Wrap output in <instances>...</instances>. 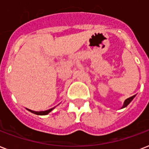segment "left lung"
I'll return each instance as SVG.
<instances>
[{"mask_svg":"<svg viewBox=\"0 0 149 149\" xmlns=\"http://www.w3.org/2000/svg\"><path fill=\"white\" fill-rule=\"evenodd\" d=\"M134 97H135V95L132 96V97H131L127 98V99L125 100V102H124V104H123V106H122V107H121V108H124V107H127V105H128V104H129L130 103L132 102V100L134 99Z\"/></svg>","mask_w":149,"mask_h":149,"instance_id":"obj_1","label":"left lung"}]
</instances>
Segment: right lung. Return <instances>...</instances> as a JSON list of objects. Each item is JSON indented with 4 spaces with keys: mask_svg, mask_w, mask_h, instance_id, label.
Returning <instances> with one entry per match:
<instances>
[{
    "mask_svg": "<svg viewBox=\"0 0 149 149\" xmlns=\"http://www.w3.org/2000/svg\"><path fill=\"white\" fill-rule=\"evenodd\" d=\"M54 108H55V107H52V108L49 109V110L45 111H31V110H29V109H27V110H28L29 111H30V112H31V113H35V114H37V115H46V114H48L49 112H51Z\"/></svg>",
    "mask_w": 149,
    "mask_h": 149,
    "instance_id": "right-lung-1",
    "label": "right lung"
}]
</instances>
